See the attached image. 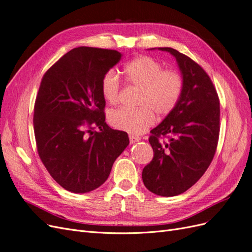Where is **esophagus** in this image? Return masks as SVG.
Instances as JSON below:
<instances>
[{
    "label": "esophagus",
    "instance_id": "obj_1",
    "mask_svg": "<svg viewBox=\"0 0 252 252\" xmlns=\"http://www.w3.org/2000/svg\"><path fill=\"white\" fill-rule=\"evenodd\" d=\"M129 140H130V144H134L136 142L141 141V136L135 135V134H130L129 135Z\"/></svg>",
    "mask_w": 252,
    "mask_h": 252
}]
</instances>
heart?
<instances>
[{"label": "heart", "instance_id": "b5f03b06", "mask_svg": "<svg viewBox=\"0 0 252 252\" xmlns=\"http://www.w3.org/2000/svg\"><path fill=\"white\" fill-rule=\"evenodd\" d=\"M125 82L139 88L133 109L120 108L109 114L112 127L131 134H141L155 123L158 117L169 114L177 106L183 89L181 74L174 70H164L163 66L150 57L141 56L124 67ZM121 83L113 70L105 73L101 83L102 95L109 104L119 101Z\"/></svg>", "mask_w": 252, "mask_h": 252}]
</instances>
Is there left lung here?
Here are the masks:
<instances>
[{"label": "left lung", "instance_id": "left-lung-1", "mask_svg": "<svg viewBox=\"0 0 252 252\" xmlns=\"http://www.w3.org/2000/svg\"><path fill=\"white\" fill-rule=\"evenodd\" d=\"M154 49V48H151ZM175 58L183 89L174 109L150 131L154 158L142 179L149 191L161 196L185 192L199 181L215 157L220 134V100L203 68L170 47H159ZM167 136L169 141L159 139Z\"/></svg>", "mask_w": 252, "mask_h": 252}]
</instances>
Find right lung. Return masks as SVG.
Here are the masks:
<instances>
[{"label":"right lung","instance_id":"add662e5","mask_svg":"<svg viewBox=\"0 0 252 252\" xmlns=\"http://www.w3.org/2000/svg\"><path fill=\"white\" fill-rule=\"evenodd\" d=\"M121 57L117 50L78 47L42 79L33 113L37 154L68 191L85 193L100 187L129 144L126 132L106 124L101 91L103 77ZM93 125L100 131L93 132Z\"/></svg>","mask_w":252,"mask_h":252}]
</instances>
